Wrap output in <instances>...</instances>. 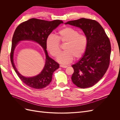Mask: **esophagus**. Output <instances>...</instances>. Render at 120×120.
<instances>
[{
    "mask_svg": "<svg viewBox=\"0 0 120 120\" xmlns=\"http://www.w3.org/2000/svg\"><path fill=\"white\" fill-rule=\"evenodd\" d=\"M60 67L63 68H67V66H64V65H60Z\"/></svg>",
    "mask_w": 120,
    "mask_h": 120,
    "instance_id": "obj_1",
    "label": "esophagus"
}]
</instances>
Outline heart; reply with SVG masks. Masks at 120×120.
I'll return each mask as SVG.
<instances>
[{
	"mask_svg": "<svg viewBox=\"0 0 120 120\" xmlns=\"http://www.w3.org/2000/svg\"><path fill=\"white\" fill-rule=\"evenodd\" d=\"M66 43L64 52L57 57L60 64H67L74 59L79 60L84 54L88 45V40L85 35L79 34V32L70 27H66L57 32L56 37L48 36L46 39V49L53 56H57L60 52V42Z\"/></svg>",
	"mask_w": 120,
	"mask_h": 120,
	"instance_id": "1",
	"label": "heart"
}]
</instances>
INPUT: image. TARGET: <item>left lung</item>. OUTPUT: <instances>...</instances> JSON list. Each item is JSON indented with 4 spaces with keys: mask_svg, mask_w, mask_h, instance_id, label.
<instances>
[{
    "mask_svg": "<svg viewBox=\"0 0 120 120\" xmlns=\"http://www.w3.org/2000/svg\"><path fill=\"white\" fill-rule=\"evenodd\" d=\"M80 28L88 40L82 57L72 65V82L80 88L95 85L103 78L109 66L111 46L104 28L95 20L82 18L65 23Z\"/></svg>",
    "mask_w": 120,
    "mask_h": 120,
    "instance_id": "1",
    "label": "left lung"
}]
</instances>
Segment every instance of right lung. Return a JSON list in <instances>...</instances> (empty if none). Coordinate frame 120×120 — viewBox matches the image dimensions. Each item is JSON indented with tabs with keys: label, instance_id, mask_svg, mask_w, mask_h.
<instances>
[{
	"label": "right lung",
	"instance_id": "right-lung-1",
	"mask_svg": "<svg viewBox=\"0 0 120 120\" xmlns=\"http://www.w3.org/2000/svg\"><path fill=\"white\" fill-rule=\"evenodd\" d=\"M63 23L60 20L46 21L31 19L20 23L14 32L10 52L12 66L19 79L25 85L36 89H41L48 86L52 80L53 72L59 68L60 65L50 58L46 50V39L54 29ZM31 40L38 43L43 48L46 59L45 67L39 74L32 77H25L18 71L13 61L14 49L20 41Z\"/></svg>",
	"mask_w": 120,
	"mask_h": 120
}]
</instances>
